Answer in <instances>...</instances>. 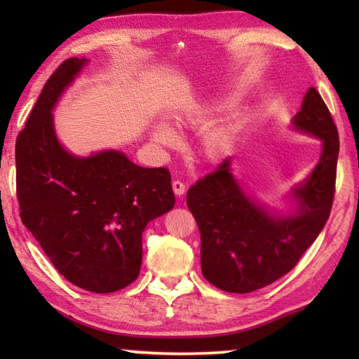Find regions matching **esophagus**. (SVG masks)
I'll list each match as a JSON object with an SVG mask.
<instances>
[{"mask_svg":"<svg viewBox=\"0 0 359 359\" xmlns=\"http://www.w3.org/2000/svg\"><path fill=\"white\" fill-rule=\"evenodd\" d=\"M172 190H174V193L177 194V196H182V194L185 193V184L182 180H174L172 182Z\"/></svg>","mask_w":359,"mask_h":359,"instance_id":"esophagus-1","label":"esophagus"}]
</instances>
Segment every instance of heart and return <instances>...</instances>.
Masks as SVG:
<instances>
[{"instance_id": "b5f03b06", "label": "heart", "mask_w": 359, "mask_h": 359, "mask_svg": "<svg viewBox=\"0 0 359 359\" xmlns=\"http://www.w3.org/2000/svg\"><path fill=\"white\" fill-rule=\"evenodd\" d=\"M209 114V111H199L198 114H194L193 117H190L188 120L190 121H199L205 118V115ZM154 136L155 139L160 144H165V145H171L175 142V133L169 128L168 125L165 123H158L155 128H154ZM231 139H233V130L229 128V126H215V128L209 130L205 133L204 137H203V154L204 156L208 158V160H217V158H220L222 154L231 142Z\"/></svg>"}]
</instances>
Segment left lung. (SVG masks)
Returning a JSON list of instances; mask_svg holds the SVG:
<instances>
[{
    "label": "left lung",
    "instance_id": "8db88e82",
    "mask_svg": "<svg viewBox=\"0 0 359 359\" xmlns=\"http://www.w3.org/2000/svg\"><path fill=\"white\" fill-rule=\"evenodd\" d=\"M293 125L323 141L318 165L294 190L297 214L272 217L250 201L231 174L229 158L187 193L201 233L203 276L228 293H250L288 274L330 218L339 133L317 88H309Z\"/></svg>",
    "mask_w": 359,
    "mask_h": 359
}]
</instances>
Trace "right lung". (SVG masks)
Masks as SVG:
<instances>
[{
    "instance_id": "add662e5",
    "label": "right lung",
    "mask_w": 359,
    "mask_h": 359,
    "mask_svg": "<svg viewBox=\"0 0 359 359\" xmlns=\"http://www.w3.org/2000/svg\"><path fill=\"white\" fill-rule=\"evenodd\" d=\"M85 63L58 66L17 136V201L22 223L66 280L114 293L137 278L142 231L175 196L168 168H141L115 150L77 158L58 144L50 111Z\"/></svg>"
}]
</instances>
